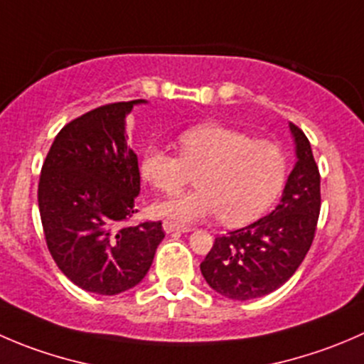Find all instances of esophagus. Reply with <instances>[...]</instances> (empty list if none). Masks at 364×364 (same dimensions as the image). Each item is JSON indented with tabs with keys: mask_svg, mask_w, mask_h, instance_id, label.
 Listing matches in <instances>:
<instances>
[{
	"mask_svg": "<svg viewBox=\"0 0 364 364\" xmlns=\"http://www.w3.org/2000/svg\"><path fill=\"white\" fill-rule=\"evenodd\" d=\"M164 231L168 235V232H188V231H192V229L186 228V225L174 224V222H171V220H165L164 222Z\"/></svg>",
	"mask_w": 364,
	"mask_h": 364,
	"instance_id": "esophagus-1",
	"label": "esophagus"
}]
</instances>
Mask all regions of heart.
<instances>
[{"mask_svg": "<svg viewBox=\"0 0 364 364\" xmlns=\"http://www.w3.org/2000/svg\"><path fill=\"white\" fill-rule=\"evenodd\" d=\"M179 156L149 146L140 174L160 192H178L197 174L193 192L154 204V213L178 224L220 215L225 225L256 220L274 204L287 179V154L276 142L252 139L222 124H200L179 135Z\"/></svg>", "mask_w": 364, "mask_h": 364, "instance_id": "obj_1", "label": "heart"}]
</instances>
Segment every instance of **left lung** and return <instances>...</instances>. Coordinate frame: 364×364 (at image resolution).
<instances>
[{"mask_svg":"<svg viewBox=\"0 0 364 364\" xmlns=\"http://www.w3.org/2000/svg\"><path fill=\"white\" fill-rule=\"evenodd\" d=\"M294 171L276 210L250 225L215 238L200 263L206 283L235 301L263 297L283 287L304 261L320 215V172L308 136L290 122Z\"/></svg>","mask_w":364,"mask_h":364,"instance_id":"8db88e82","label":"left lung"}]
</instances>
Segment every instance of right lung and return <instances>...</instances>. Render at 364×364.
I'll return each instance as SVG.
<instances>
[{
  "label": "right lung",
  "mask_w": 364,
  "mask_h": 364,
  "mask_svg": "<svg viewBox=\"0 0 364 364\" xmlns=\"http://www.w3.org/2000/svg\"><path fill=\"white\" fill-rule=\"evenodd\" d=\"M146 100L90 110L56 135L38 181L46 243L60 270L85 291L117 295L149 272L165 238L161 222L124 225L140 192L126 117Z\"/></svg>",
  "instance_id": "right-lung-1"
}]
</instances>
